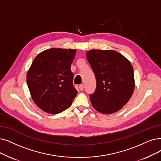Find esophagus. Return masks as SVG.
<instances>
[{
    "mask_svg": "<svg viewBox=\"0 0 161 161\" xmlns=\"http://www.w3.org/2000/svg\"><path fill=\"white\" fill-rule=\"evenodd\" d=\"M79 89H80V91H82L83 90H84V85H79Z\"/></svg>",
    "mask_w": 161,
    "mask_h": 161,
    "instance_id": "1",
    "label": "esophagus"
}]
</instances>
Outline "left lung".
Here are the masks:
<instances>
[{
	"label": "left lung",
	"instance_id": "1",
	"mask_svg": "<svg viewBox=\"0 0 161 161\" xmlns=\"http://www.w3.org/2000/svg\"><path fill=\"white\" fill-rule=\"evenodd\" d=\"M96 80L90 98L95 110L108 114L119 110L130 100L135 88L131 63L114 50H91L86 52Z\"/></svg>",
	"mask_w": 161,
	"mask_h": 161
}]
</instances>
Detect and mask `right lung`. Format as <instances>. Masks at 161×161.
Returning <instances> with one entry per match:
<instances>
[{"mask_svg": "<svg viewBox=\"0 0 161 161\" xmlns=\"http://www.w3.org/2000/svg\"><path fill=\"white\" fill-rule=\"evenodd\" d=\"M76 50L52 48L38 54L28 70L27 84L32 99L44 112L67 110L76 96L70 65Z\"/></svg>", "mask_w": 161, "mask_h": 161, "instance_id": "add662e5", "label": "right lung"}]
</instances>
